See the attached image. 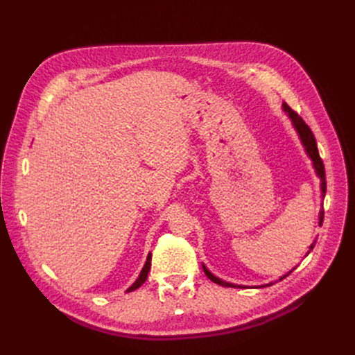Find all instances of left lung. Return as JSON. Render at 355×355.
I'll return each instance as SVG.
<instances>
[{"instance_id":"8db88e82","label":"left lung","mask_w":355,"mask_h":355,"mask_svg":"<svg viewBox=\"0 0 355 355\" xmlns=\"http://www.w3.org/2000/svg\"><path fill=\"white\" fill-rule=\"evenodd\" d=\"M282 108H283V111L286 112V115L288 116V120H290V123H292V125H293V128H295V132L297 133V136H299V141H300V144H302V146H304V149H305V154H306V155H308V158L311 159V163H313V167H314L315 175H317V178L320 179L321 198L324 200V196H326V175H324V166H323V161H321V158H320V155H318V149H317L315 137H314L313 132H311V128L305 124V121L302 120V118H300L295 111L290 110V106H288L286 102H283ZM323 218H324V211H323V209H321V210H320V213H318V225L323 223ZM315 241H317V240L314 239V241L311 243L309 249H308V252L305 253V256H308V254L311 253V250L314 249ZM295 268H296V266H295ZM295 268H293V270H295ZM202 270H204V274H206L213 283H216V284H219V286H225V287H237V288L249 287V286L234 284V283H230V282H225V280H222V278H219V277L214 275V274H213V272L209 270V268H207L206 265H204V263H202ZM293 270H292V271H293ZM292 271H288L287 274H284L283 277L278 278V282L284 280V278H286L290 272H292ZM274 283H277V282H274ZM274 283L262 284V286H259V287H268V286H272Z\"/></svg>"}]
</instances>
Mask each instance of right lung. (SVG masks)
<instances>
[{"label":"right lung","mask_w":355,"mask_h":355,"mask_svg":"<svg viewBox=\"0 0 355 355\" xmlns=\"http://www.w3.org/2000/svg\"><path fill=\"white\" fill-rule=\"evenodd\" d=\"M149 268H151V253H148V256H146V262H145V265H144V268H142V271H141V274H139V277L136 278V282L128 287L125 292H133V290H136L137 287H141L145 282H146V278H148V272H149Z\"/></svg>","instance_id":"right-lung-1"}]
</instances>
